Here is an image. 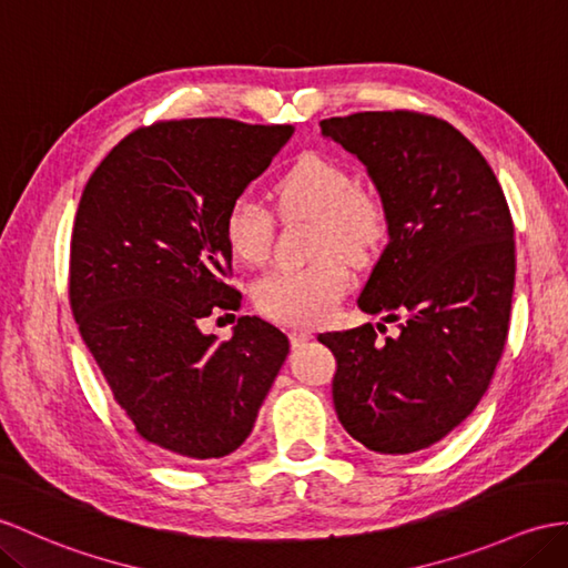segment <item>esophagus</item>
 I'll use <instances>...</instances> for the list:
<instances>
[{
  "instance_id": "1",
  "label": "esophagus",
  "mask_w": 568,
  "mask_h": 568,
  "mask_svg": "<svg viewBox=\"0 0 568 568\" xmlns=\"http://www.w3.org/2000/svg\"><path fill=\"white\" fill-rule=\"evenodd\" d=\"M310 338H312V334L305 332V328H295V332H290V344H293V348L305 346Z\"/></svg>"
}]
</instances>
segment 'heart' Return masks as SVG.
I'll list each match as a JSON object with an SVG mask.
<instances>
[{
	"label": "heart",
	"instance_id": "heart-1",
	"mask_svg": "<svg viewBox=\"0 0 568 568\" xmlns=\"http://www.w3.org/2000/svg\"><path fill=\"white\" fill-rule=\"evenodd\" d=\"M275 207L283 220H314V254L320 258L305 268H275L258 278L256 310L287 326L322 324L351 287V268L343 257L361 261L385 236V205L361 189L344 164L305 152L275 183ZM222 230L232 256L256 266L271 252L275 217L256 195L242 193L224 213Z\"/></svg>",
	"mask_w": 568,
	"mask_h": 568
}]
</instances>
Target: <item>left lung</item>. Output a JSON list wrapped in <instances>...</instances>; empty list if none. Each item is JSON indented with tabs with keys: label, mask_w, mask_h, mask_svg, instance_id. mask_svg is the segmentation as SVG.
<instances>
[{
	"label": "left lung",
	"mask_w": 568,
	"mask_h": 568,
	"mask_svg": "<svg viewBox=\"0 0 568 568\" xmlns=\"http://www.w3.org/2000/svg\"><path fill=\"white\" fill-rule=\"evenodd\" d=\"M320 125L367 166L387 213L389 244L358 305L399 322L385 341L373 324L320 334L336 358V416L367 450H426L477 408L506 346L516 278L506 195L443 118L399 109Z\"/></svg>",
	"instance_id": "obj_1"
}]
</instances>
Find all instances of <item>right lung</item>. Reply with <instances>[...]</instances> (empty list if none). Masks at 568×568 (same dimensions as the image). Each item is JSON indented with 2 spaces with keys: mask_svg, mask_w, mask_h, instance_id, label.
Wrapping results in <instances>:
<instances>
[{
  "mask_svg": "<svg viewBox=\"0 0 568 568\" xmlns=\"http://www.w3.org/2000/svg\"><path fill=\"white\" fill-rule=\"evenodd\" d=\"M290 125L183 118L138 128L89 176L70 244V305L115 404L183 463L234 453L290 351L258 316L227 341L201 320L240 310L224 213L268 169Z\"/></svg>",
  "mask_w": 568,
  "mask_h": 568,
  "instance_id": "obj_1",
  "label": "right lung"
}]
</instances>
